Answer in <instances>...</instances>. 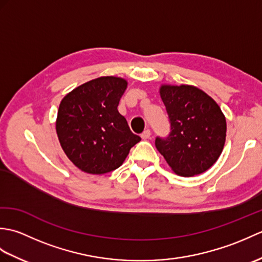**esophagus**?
Wrapping results in <instances>:
<instances>
[{"mask_svg":"<svg viewBox=\"0 0 262 262\" xmlns=\"http://www.w3.org/2000/svg\"><path fill=\"white\" fill-rule=\"evenodd\" d=\"M142 138L143 140H148L149 137H151V130L149 129H146V130H144L143 133H142Z\"/></svg>","mask_w":262,"mask_h":262,"instance_id":"1","label":"esophagus"}]
</instances>
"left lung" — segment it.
<instances>
[{"label": "left lung", "instance_id": "obj_1", "mask_svg": "<svg viewBox=\"0 0 262 262\" xmlns=\"http://www.w3.org/2000/svg\"><path fill=\"white\" fill-rule=\"evenodd\" d=\"M160 96L170 121V134L155 138V146L177 174L207 171L223 151L226 120L220 105L192 85H162Z\"/></svg>", "mask_w": 262, "mask_h": 262}]
</instances>
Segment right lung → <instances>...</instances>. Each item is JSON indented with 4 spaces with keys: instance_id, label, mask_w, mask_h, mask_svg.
Segmentation results:
<instances>
[{
    "instance_id": "1",
    "label": "right lung",
    "mask_w": 262,
    "mask_h": 262,
    "mask_svg": "<svg viewBox=\"0 0 262 262\" xmlns=\"http://www.w3.org/2000/svg\"><path fill=\"white\" fill-rule=\"evenodd\" d=\"M126 88L121 77L101 76L75 88L60 101L56 120L60 146L86 173L119 168L141 141L117 109Z\"/></svg>"
}]
</instances>
